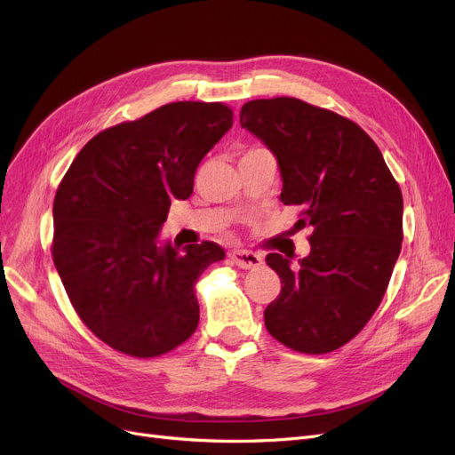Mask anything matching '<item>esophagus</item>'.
<instances>
[{"label": "esophagus", "mask_w": 455, "mask_h": 455, "mask_svg": "<svg viewBox=\"0 0 455 455\" xmlns=\"http://www.w3.org/2000/svg\"><path fill=\"white\" fill-rule=\"evenodd\" d=\"M229 258L241 269H256L264 264V258L252 251H231Z\"/></svg>", "instance_id": "34e87169"}]
</instances>
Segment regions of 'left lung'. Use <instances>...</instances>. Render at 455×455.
Wrapping results in <instances>:
<instances>
[{
    "mask_svg": "<svg viewBox=\"0 0 455 455\" xmlns=\"http://www.w3.org/2000/svg\"><path fill=\"white\" fill-rule=\"evenodd\" d=\"M241 127L277 157L284 204L311 226V252L266 256L283 288L264 311L267 332L299 353H330L361 332L387 291L403 243V194L374 140L304 100L261 99Z\"/></svg>",
    "mask_w": 455,
    "mask_h": 455,
    "instance_id": "8db88e82",
    "label": "left lung"
}]
</instances>
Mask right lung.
I'll return each instance as SVG.
<instances>
[{
	"mask_svg": "<svg viewBox=\"0 0 455 455\" xmlns=\"http://www.w3.org/2000/svg\"><path fill=\"white\" fill-rule=\"evenodd\" d=\"M233 125L220 102H172L91 139L52 204V259L79 319L139 359L184 343L199 324L196 281L226 252L161 241L171 201L194 191L201 159Z\"/></svg>",
	"mask_w": 455,
	"mask_h": 455,
	"instance_id": "right-lung-1",
	"label": "right lung"
}]
</instances>
